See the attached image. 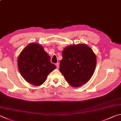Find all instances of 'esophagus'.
Wrapping results in <instances>:
<instances>
[{
    "mask_svg": "<svg viewBox=\"0 0 121 121\" xmlns=\"http://www.w3.org/2000/svg\"><path fill=\"white\" fill-rule=\"evenodd\" d=\"M56 67H57V69H58V68H59V64L58 63H56Z\"/></svg>",
    "mask_w": 121,
    "mask_h": 121,
    "instance_id": "34e87169",
    "label": "esophagus"
}]
</instances>
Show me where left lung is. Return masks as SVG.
<instances>
[{"mask_svg": "<svg viewBox=\"0 0 121 121\" xmlns=\"http://www.w3.org/2000/svg\"><path fill=\"white\" fill-rule=\"evenodd\" d=\"M59 71L67 82L73 87L83 86L94 74L96 56L86 44L70 45L64 49Z\"/></svg>", "mask_w": 121, "mask_h": 121, "instance_id": "1", "label": "left lung"}]
</instances>
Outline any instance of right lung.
Wrapping results in <instances>:
<instances>
[{
  "instance_id": "right-lung-1",
  "label": "right lung",
  "mask_w": 121,
  "mask_h": 121,
  "mask_svg": "<svg viewBox=\"0 0 121 121\" xmlns=\"http://www.w3.org/2000/svg\"><path fill=\"white\" fill-rule=\"evenodd\" d=\"M50 57L38 43L29 44L19 55L18 70L25 81L32 85H42L49 74L56 69L50 62Z\"/></svg>"
}]
</instances>
